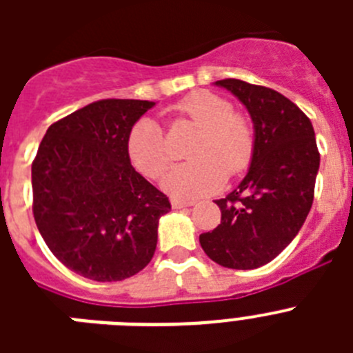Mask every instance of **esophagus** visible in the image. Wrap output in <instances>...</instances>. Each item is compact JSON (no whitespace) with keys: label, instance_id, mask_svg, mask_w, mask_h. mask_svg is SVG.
<instances>
[{"label":"esophagus","instance_id":"34e87169","mask_svg":"<svg viewBox=\"0 0 353 353\" xmlns=\"http://www.w3.org/2000/svg\"><path fill=\"white\" fill-rule=\"evenodd\" d=\"M194 201H189V199H179V198H173L171 199V207L173 208H185V207H192Z\"/></svg>","mask_w":353,"mask_h":353}]
</instances>
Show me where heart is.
Returning a JSON list of instances; mask_svg holds the SVG:
<instances>
[{"label": "heart", "mask_w": 353, "mask_h": 353, "mask_svg": "<svg viewBox=\"0 0 353 353\" xmlns=\"http://www.w3.org/2000/svg\"><path fill=\"white\" fill-rule=\"evenodd\" d=\"M174 113L191 120L199 132L192 139V161L173 168L162 187L176 198H196L219 189L226 173L236 174L249 166L254 152V130L232 102L208 90L187 93ZM127 154L134 168L148 179H159L171 164V150L164 130L152 118H143L130 129Z\"/></svg>", "instance_id": "1"}]
</instances>
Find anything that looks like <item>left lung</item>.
<instances>
[{"label":"left lung","mask_w":353,"mask_h":353,"mask_svg":"<svg viewBox=\"0 0 353 353\" xmlns=\"http://www.w3.org/2000/svg\"><path fill=\"white\" fill-rule=\"evenodd\" d=\"M239 99L254 125L244 180L217 199L221 224L199 235L207 256L228 269L269 263L295 239L310 214L320 168L311 120L276 90L240 79L215 81Z\"/></svg>","instance_id":"left-lung-1"}]
</instances>
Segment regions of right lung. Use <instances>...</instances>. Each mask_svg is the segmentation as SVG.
Listing matches in <instances>:
<instances>
[{
  "mask_svg": "<svg viewBox=\"0 0 353 353\" xmlns=\"http://www.w3.org/2000/svg\"><path fill=\"white\" fill-rule=\"evenodd\" d=\"M155 102L104 99L52 123L31 164L33 217L67 269L121 281L150 263L159 219L171 210L134 170L127 138Z\"/></svg>",
  "mask_w": 353,
  "mask_h": 353,
  "instance_id": "right-lung-1",
  "label": "right lung"
}]
</instances>
